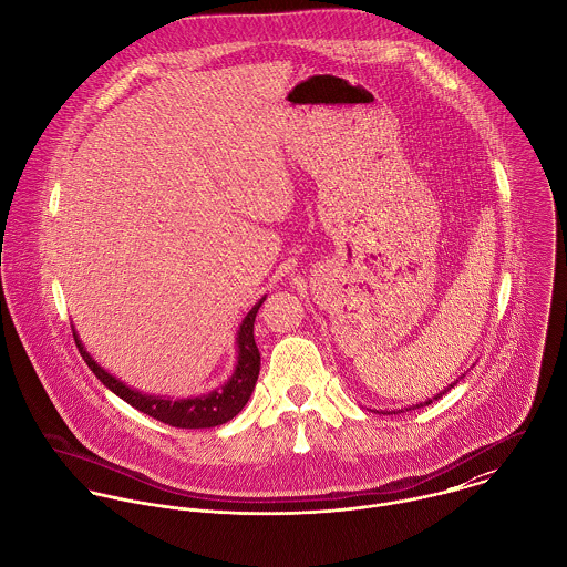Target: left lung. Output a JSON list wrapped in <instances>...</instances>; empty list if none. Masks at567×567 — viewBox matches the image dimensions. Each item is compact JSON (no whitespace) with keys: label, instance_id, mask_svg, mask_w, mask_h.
Wrapping results in <instances>:
<instances>
[{"label":"left lung","instance_id":"left-lung-1","mask_svg":"<svg viewBox=\"0 0 567 567\" xmlns=\"http://www.w3.org/2000/svg\"><path fill=\"white\" fill-rule=\"evenodd\" d=\"M458 380H461V378H458ZM458 380H454V382H452V384H450V386H445V389H443V391H441V393H436V395H434V398H432V400H427V402H423V404L412 405V408H405V410H414V408H423V405L432 404V402H436V400H441V398H443V395H445V393H447V391H450V389H454V386H456V384H458ZM382 414H386V412H382ZM389 414H393V412H389Z\"/></svg>","mask_w":567,"mask_h":567}]
</instances>
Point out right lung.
Returning <instances> with one entry per match:
<instances>
[{
  "label": "right lung",
  "instance_id": "obj_1",
  "mask_svg": "<svg viewBox=\"0 0 567 567\" xmlns=\"http://www.w3.org/2000/svg\"><path fill=\"white\" fill-rule=\"evenodd\" d=\"M264 301H266V295L246 312L243 323L238 327V333H236V353L238 355H236V369L229 375V380L220 389H214L198 398L153 395V393H144V391L128 386L126 382H122L120 378L109 373L104 367H100L91 358V353L82 344L76 327H72V329H74V340L81 351L82 360L89 364V369L95 373V378L109 391H113L120 400H124L126 404L137 408L140 412H144L162 423H167V425H174V427H185V430L216 427V425L231 421L250 400V393L255 389V382L259 375V349L255 344L252 324H255L257 310L261 308Z\"/></svg>",
  "mask_w": 567,
  "mask_h": 567
}]
</instances>
